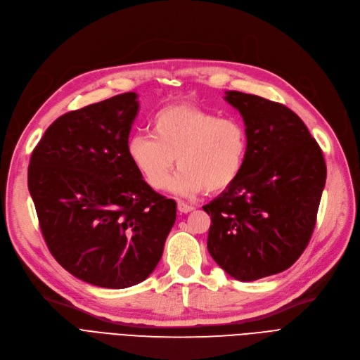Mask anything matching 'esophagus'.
Instances as JSON below:
<instances>
[{
	"instance_id": "1",
	"label": "esophagus",
	"mask_w": 360,
	"mask_h": 360,
	"mask_svg": "<svg viewBox=\"0 0 360 360\" xmlns=\"http://www.w3.org/2000/svg\"><path fill=\"white\" fill-rule=\"evenodd\" d=\"M177 210H179L180 212H183V214H187V212H192V211L195 210V207H192V205L186 203V202L179 200V202H177Z\"/></svg>"
}]
</instances>
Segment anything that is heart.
Returning a JSON list of instances; mask_svg holds the SVG:
<instances>
[{"label": "heart", "instance_id": "obj_1", "mask_svg": "<svg viewBox=\"0 0 360 360\" xmlns=\"http://www.w3.org/2000/svg\"><path fill=\"white\" fill-rule=\"evenodd\" d=\"M150 134H134L127 143L131 164L152 189L169 180L176 160L181 169L171 189L196 195L229 189L242 174L249 136L238 118L191 104L167 105L150 120Z\"/></svg>", "mask_w": 360, "mask_h": 360}]
</instances>
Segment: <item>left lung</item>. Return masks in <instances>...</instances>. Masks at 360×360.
Segmentation results:
<instances>
[{"label": "left lung", "mask_w": 360, "mask_h": 360, "mask_svg": "<svg viewBox=\"0 0 360 360\" xmlns=\"http://www.w3.org/2000/svg\"><path fill=\"white\" fill-rule=\"evenodd\" d=\"M224 99L243 117L249 150L236 183L203 207L208 250L230 277L255 281L292 266L309 243L327 165L285 105L237 91Z\"/></svg>", "instance_id": "8db88e82"}]
</instances>
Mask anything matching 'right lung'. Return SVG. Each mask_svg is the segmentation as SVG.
Instances as JSON below:
<instances>
[{
  "label": "right lung",
  "mask_w": 360,
  "mask_h": 360,
  "mask_svg": "<svg viewBox=\"0 0 360 360\" xmlns=\"http://www.w3.org/2000/svg\"><path fill=\"white\" fill-rule=\"evenodd\" d=\"M138 110L127 92L67 112L30 157L27 186L51 255L98 287L148 278L176 221V202L152 191L129 158Z\"/></svg>",
  "instance_id": "add662e5"
}]
</instances>
